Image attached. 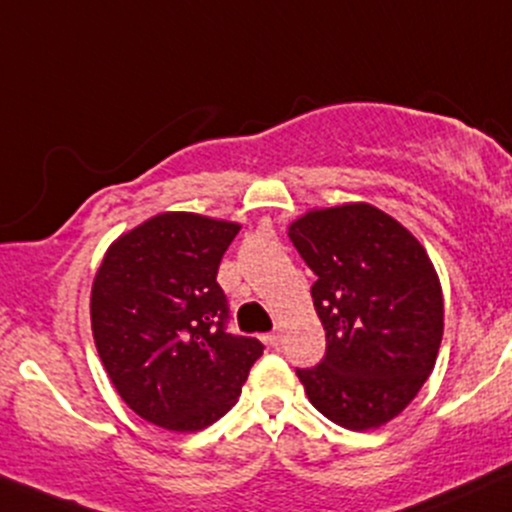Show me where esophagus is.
Masks as SVG:
<instances>
[{
  "instance_id": "obj_1",
  "label": "esophagus",
  "mask_w": 512,
  "mask_h": 512,
  "mask_svg": "<svg viewBox=\"0 0 512 512\" xmlns=\"http://www.w3.org/2000/svg\"><path fill=\"white\" fill-rule=\"evenodd\" d=\"M265 342L269 347H279L282 345V333H279V330H272V333L265 335Z\"/></svg>"
}]
</instances>
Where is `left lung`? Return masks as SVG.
Instances as JSON below:
<instances>
[{
	"instance_id": "obj_1",
	"label": "left lung",
	"mask_w": 512,
	"mask_h": 512,
	"mask_svg": "<svg viewBox=\"0 0 512 512\" xmlns=\"http://www.w3.org/2000/svg\"><path fill=\"white\" fill-rule=\"evenodd\" d=\"M289 238L316 282L325 357L296 369L308 401L347 430L396 418L435 367L445 330L442 286L425 247L369 204L308 211Z\"/></svg>"
}]
</instances>
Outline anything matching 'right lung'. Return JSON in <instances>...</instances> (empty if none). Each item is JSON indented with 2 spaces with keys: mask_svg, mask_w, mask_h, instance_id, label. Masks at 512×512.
I'll return each mask as SVG.
<instances>
[{
  "mask_svg": "<svg viewBox=\"0 0 512 512\" xmlns=\"http://www.w3.org/2000/svg\"><path fill=\"white\" fill-rule=\"evenodd\" d=\"M238 230L199 213H157L101 260L89 303L94 342L111 384L148 423L209 428L235 406L265 350L226 330L216 274Z\"/></svg>",
  "mask_w": 512,
  "mask_h": 512,
  "instance_id": "right-lung-1",
  "label": "right lung"
}]
</instances>
